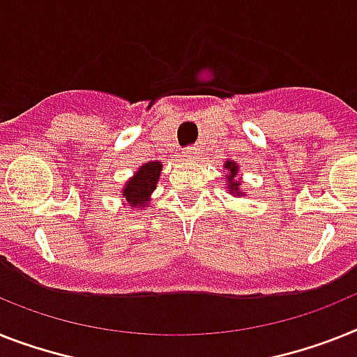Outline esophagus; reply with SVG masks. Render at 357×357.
<instances>
[{
  "instance_id": "34e87169",
  "label": "esophagus",
  "mask_w": 357,
  "mask_h": 357,
  "mask_svg": "<svg viewBox=\"0 0 357 357\" xmlns=\"http://www.w3.org/2000/svg\"><path fill=\"white\" fill-rule=\"evenodd\" d=\"M197 154H199V149H197V146H187V149H183L185 160H196Z\"/></svg>"
}]
</instances>
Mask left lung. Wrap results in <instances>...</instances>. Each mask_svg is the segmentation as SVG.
Here are the masks:
<instances>
[{"label":"left lung","mask_w":357,"mask_h":357,"mask_svg":"<svg viewBox=\"0 0 357 357\" xmlns=\"http://www.w3.org/2000/svg\"><path fill=\"white\" fill-rule=\"evenodd\" d=\"M225 169L229 170V174H227V185H229V190L230 194H234V196H241V190H239V181H236V176H238V165L234 163V161H227L225 163Z\"/></svg>","instance_id":"8db88e82"}]
</instances>
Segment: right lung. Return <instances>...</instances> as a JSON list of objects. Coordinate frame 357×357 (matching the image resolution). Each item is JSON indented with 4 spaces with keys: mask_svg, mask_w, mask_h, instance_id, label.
<instances>
[{
    "mask_svg": "<svg viewBox=\"0 0 357 357\" xmlns=\"http://www.w3.org/2000/svg\"><path fill=\"white\" fill-rule=\"evenodd\" d=\"M160 174V161H149L143 167H139V170L134 174V178L128 179L121 190V196L127 199L128 206H136V208L145 206V203L151 199L152 192L155 190Z\"/></svg>",
    "mask_w": 357,
    "mask_h": 357,
    "instance_id": "obj_1",
    "label": "right lung"
}]
</instances>
